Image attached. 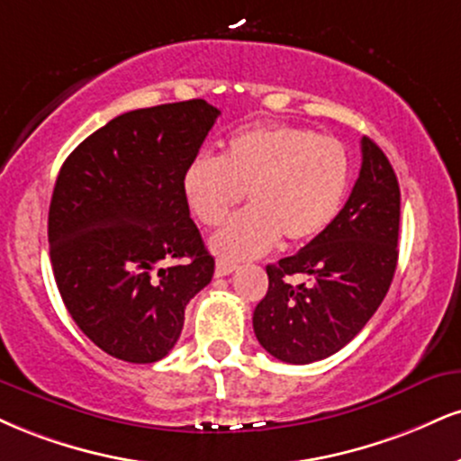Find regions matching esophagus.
<instances>
[{
	"label": "esophagus",
	"mask_w": 461,
	"mask_h": 461,
	"mask_svg": "<svg viewBox=\"0 0 461 461\" xmlns=\"http://www.w3.org/2000/svg\"><path fill=\"white\" fill-rule=\"evenodd\" d=\"M236 268H238L236 264L225 262V259H219V262H216V270H214V275H216V276H227V275L234 273Z\"/></svg>",
	"instance_id": "34e87169"
}]
</instances>
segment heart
I'll return each instance as SVG.
<instances>
[{"label": "heart", "mask_w": 461, "mask_h": 461, "mask_svg": "<svg viewBox=\"0 0 461 461\" xmlns=\"http://www.w3.org/2000/svg\"><path fill=\"white\" fill-rule=\"evenodd\" d=\"M350 185V157L341 141L304 126L258 122L227 137L221 158L197 154L182 188L193 214L216 227L245 199L251 208L231 216L210 240L223 259H247L318 238L339 214Z\"/></svg>", "instance_id": "heart-1"}]
</instances>
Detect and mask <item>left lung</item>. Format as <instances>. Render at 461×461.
I'll return each mask as SVG.
<instances>
[{
  "instance_id": "obj_1",
  "label": "left lung",
  "mask_w": 461,
  "mask_h": 461,
  "mask_svg": "<svg viewBox=\"0 0 461 461\" xmlns=\"http://www.w3.org/2000/svg\"><path fill=\"white\" fill-rule=\"evenodd\" d=\"M346 206L296 255L266 266L268 292L253 312L258 341L275 358L307 365L339 352L363 330L397 268L399 185L369 137ZM308 276L294 286L289 276Z\"/></svg>"
}]
</instances>
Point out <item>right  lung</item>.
Instances as JSON below:
<instances>
[{
	"mask_svg": "<svg viewBox=\"0 0 461 461\" xmlns=\"http://www.w3.org/2000/svg\"><path fill=\"white\" fill-rule=\"evenodd\" d=\"M221 111L202 98L135 109L72 149L49 206L55 284L77 326L111 357L157 363L214 258L182 188Z\"/></svg>",
	"mask_w": 461,
	"mask_h": 461,
	"instance_id": "right-lung-1",
	"label": "right lung"
}]
</instances>
